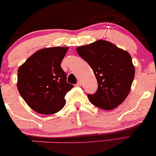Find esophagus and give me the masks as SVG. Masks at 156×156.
<instances>
[{
  "label": "esophagus",
  "mask_w": 156,
  "mask_h": 156,
  "mask_svg": "<svg viewBox=\"0 0 156 156\" xmlns=\"http://www.w3.org/2000/svg\"><path fill=\"white\" fill-rule=\"evenodd\" d=\"M76 86H78V87H80V86L81 85V83H80V81H78L77 84H76Z\"/></svg>",
  "instance_id": "34e87169"
}]
</instances>
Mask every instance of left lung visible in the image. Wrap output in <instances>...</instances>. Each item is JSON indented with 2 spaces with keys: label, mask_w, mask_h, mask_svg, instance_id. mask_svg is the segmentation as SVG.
<instances>
[{
  "label": "left lung",
  "mask_w": 156,
  "mask_h": 156,
  "mask_svg": "<svg viewBox=\"0 0 156 156\" xmlns=\"http://www.w3.org/2000/svg\"><path fill=\"white\" fill-rule=\"evenodd\" d=\"M76 51L91 67L98 83L97 91L87 94L90 101L104 110L118 107L129 94L134 80L131 56L103 40L78 47Z\"/></svg>",
  "instance_id": "1"
}]
</instances>
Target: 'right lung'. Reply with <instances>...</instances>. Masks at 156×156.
Here are the masks:
<instances>
[{
  "mask_svg": "<svg viewBox=\"0 0 156 156\" xmlns=\"http://www.w3.org/2000/svg\"><path fill=\"white\" fill-rule=\"evenodd\" d=\"M68 50V47L41 49L19 68L18 91L36 112L53 114L64 106L65 95L73 87L66 82V74L60 66Z\"/></svg>",
  "mask_w": 156,
  "mask_h": 156,
  "instance_id": "right-lung-1",
  "label": "right lung"
}]
</instances>
